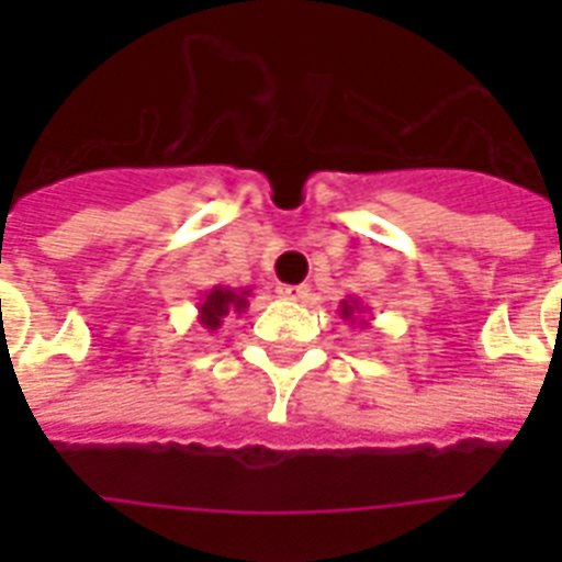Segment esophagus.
I'll return each instance as SVG.
<instances>
[{
  "mask_svg": "<svg viewBox=\"0 0 562 562\" xmlns=\"http://www.w3.org/2000/svg\"><path fill=\"white\" fill-rule=\"evenodd\" d=\"M277 294H280L282 300H294V303H300V300L308 297V285H280Z\"/></svg>",
  "mask_w": 562,
  "mask_h": 562,
  "instance_id": "34e87169",
  "label": "esophagus"
}]
</instances>
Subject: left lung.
Instances as JSON below:
<instances>
[{
  "instance_id": "1",
  "label": "left lung",
  "mask_w": 562,
  "mask_h": 562,
  "mask_svg": "<svg viewBox=\"0 0 562 562\" xmlns=\"http://www.w3.org/2000/svg\"><path fill=\"white\" fill-rule=\"evenodd\" d=\"M338 312H341V317L344 321H359L361 326H368V306H364V303H361L359 297H347V300H341V306H338Z\"/></svg>"
}]
</instances>
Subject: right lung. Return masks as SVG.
Listing matches in <instances>:
<instances>
[{
    "instance_id": "add662e5",
    "label": "right lung",
    "mask_w": 562,
    "mask_h": 562,
    "mask_svg": "<svg viewBox=\"0 0 562 562\" xmlns=\"http://www.w3.org/2000/svg\"><path fill=\"white\" fill-rule=\"evenodd\" d=\"M247 297L250 289H229V285H212L210 291H203L201 303H198V324L206 333H215L227 324L229 317L241 315L247 308Z\"/></svg>"
}]
</instances>
